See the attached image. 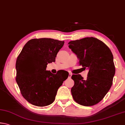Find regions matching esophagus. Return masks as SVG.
<instances>
[{"instance_id": "esophagus-1", "label": "esophagus", "mask_w": 125, "mask_h": 125, "mask_svg": "<svg viewBox=\"0 0 125 125\" xmlns=\"http://www.w3.org/2000/svg\"><path fill=\"white\" fill-rule=\"evenodd\" d=\"M72 75V73H69V75H68V78H71Z\"/></svg>"}]
</instances>
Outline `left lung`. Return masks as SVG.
Wrapping results in <instances>:
<instances>
[{"label": "left lung", "instance_id": "8db88e82", "mask_svg": "<svg viewBox=\"0 0 125 125\" xmlns=\"http://www.w3.org/2000/svg\"><path fill=\"white\" fill-rule=\"evenodd\" d=\"M68 45L80 65L89 70L85 79L80 74L72 76L74 81L71 89L74 100L85 106L95 105L104 98L113 84L115 74L113 53L103 42L93 37L72 41Z\"/></svg>", "mask_w": 125, "mask_h": 125}]
</instances>
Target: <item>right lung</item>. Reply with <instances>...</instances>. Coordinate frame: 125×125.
<instances>
[{"label": "right lung", "instance_id": "right-lung-1", "mask_svg": "<svg viewBox=\"0 0 125 125\" xmlns=\"http://www.w3.org/2000/svg\"><path fill=\"white\" fill-rule=\"evenodd\" d=\"M64 43L48 38L31 39L17 58L16 81L22 95L31 104L40 107L51 104L68 77V72L63 70L56 74L46 71L48 63L55 62Z\"/></svg>", "mask_w": 125, "mask_h": 125}]
</instances>
